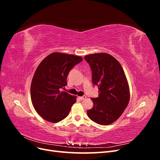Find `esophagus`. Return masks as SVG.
Wrapping results in <instances>:
<instances>
[{
    "label": "esophagus",
    "mask_w": 160,
    "mask_h": 160,
    "mask_svg": "<svg viewBox=\"0 0 160 160\" xmlns=\"http://www.w3.org/2000/svg\"><path fill=\"white\" fill-rule=\"evenodd\" d=\"M80 100H84L85 99H86V96L83 95V96H81V97H79L78 98Z\"/></svg>",
    "instance_id": "1"
}]
</instances>
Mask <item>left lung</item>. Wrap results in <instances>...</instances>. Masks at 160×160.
<instances>
[{"instance_id":"obj_1","label":"left lung","mask_w":160,"mask_h":160,"mask_svg":"<svg viewBox=\"0 0 160 160\" xmlns=\"http://www.w3.org/2000/svg\"><path fill=\"white\" fill-rule=\"evenodd\" d=\"M92 71V83L98 87V98H91L93 107L88 117L99 125L113 123L123 113L129 101V89L118 61L108 53L86 55Z\"/></svg>"}]
</instances>
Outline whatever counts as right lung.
I'll return each mask as SVG.
<instances>
[{"label": "right lung", "instance_id": "1", "mask_svg": "<svg viewBox=\"0 0 160 160\" xmlns=\"http://www.w3.org/2000/svg\"><path fill=\"white\" fill-rule=\"evenodd\" d=\"M82 60L79 56L52 52L38 66L31 82V97L34 108L46 121L57 123L69 115L76 97L61 89L67 85L71 69Z\"/></svg>", "mask_w": 160, "mask_h": 160}]
</instances>
